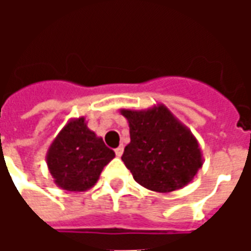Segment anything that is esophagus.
Instances as JSON below:
<instances>
[{"instance_id": "obj_1", "label": "esophagus", "mask_w": 251, "mask_h": 251, "mask_svg": "<svg viewBox=\"0 0 251 251\" xmlns=\"http://www.w3.org/2000/svg\"><path fill=\"white\" fill-rule=\"evenodd\" d=\"M122 153H124V147H122V145H120V147L115 149V154H117L118 157H121V156H122Z\"/></svg>"}]
</instances>
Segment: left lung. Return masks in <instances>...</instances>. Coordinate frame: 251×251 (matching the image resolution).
<instances>
[{
	"instance_id": "left-lung-1",
	"label": "left lung",
	"mask_w": 251,
	"mask_h": 251,
	"mask_svg": "<svg viewBox=\"0 0 251 251\" xmlns=\"http://www.w3.org/2000/svg\"><path fill=\"white\" fill-rule=\"evenodd\" d=\"M130 129L122 161L137 183L154 192L188 185L203 167V154L192 131L163 103L145 110L121 109Z\"/></svg>"
}]
</instances>
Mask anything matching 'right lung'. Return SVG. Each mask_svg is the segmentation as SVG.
Segmentation results:
<instances>
[{
    "instance_id": "right-lung-1",
    "label": "right lung",
    "mask_w": 251,
    "mask_h": 251,
    "mask_svg": "<svg viewBox=\"0 0 251 251\" xmlns=\"http://www.w3.org/2000/svg\"><path fill=\"white\" fill-rule=\"evenodd\" d=\"M115 153L87 127L84 117L71 118L48 148L46 161L59 188L82 192L95 185Z\"/></svg>"
}]
</instances>
